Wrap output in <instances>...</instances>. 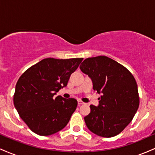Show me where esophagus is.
Returning a JSON list of instances; mask_svg holds the SVG:
<instances>
[{
  "mask_svg": "<svg viewBox=\"0 0 155 155\" xmlns=\"http://www.w3.org/2000/svg\"><path fill=\"white\" fill-rule=\"evenodd\" d=\"M84 104H85V103H84L83 101H81L80 100L78 101V105H79V106H81V105H84Z\"/></svg>",
  "mask_w": 155,
  "mask_h": 155,
  "instance_id": "obj_1",
  "label": "esophagus"
}]
</instances>
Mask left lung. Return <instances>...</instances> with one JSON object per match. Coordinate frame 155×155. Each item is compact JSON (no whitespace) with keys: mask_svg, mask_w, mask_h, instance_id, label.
<instances>
[{"mask_svg":"<svg viewBox=\"0 0 155 155\" xmlns=\"http://www.w3.org/2000/svg\"><path fill=\"white\" fill-rule=\"evenodd\" d=\"M80 69L92 79L93 90L102 94L98 106L90 105V113L84 117L87 127L99 136H117L139 106L136 79L125 67L106 56L87 58Z\"/></svg>","mask_w":155,"mask_h":155,"instance_id":"1","label":"left lung"}]
</instances>
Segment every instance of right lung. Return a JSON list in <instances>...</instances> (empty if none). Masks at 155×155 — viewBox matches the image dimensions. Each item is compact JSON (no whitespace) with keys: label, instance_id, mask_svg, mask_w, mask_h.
<instances>
[{"label":"right lung","instance_id":"right-lung-1","mask_svg":"<svg viewBox=\"0 0 155 155\" xmlns=\"http://www.w3.org/2000/svg\"><path fill=\"white\" fill-rule=\"evenodd\" d=\"M83 58H46L25 71L17 81L14 104L33 133L50 136L61 130L75 111L77 101L54 95L67 86Z\"/></svg>","mask_w":155,"mask_h":155}]
</instances>
